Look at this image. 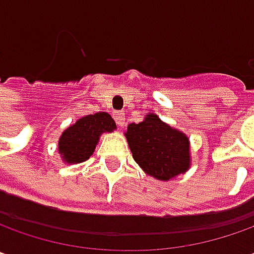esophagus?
Returning a JSON list of instances; mask_svg holds the SVG:
<instances>
[{
  "instance_id": "esophagus-1",
  "label": "esophagus",
  "mask_w": 254,
  "mask_h": 254,
  "mask_svg": "<svg viewBox=\"0 0 254 254\" xmlns=\"http://www.w3.org/2000/svg\"><path fill=\"white\" fill-rule=\"evenodd\" d=\"M114 118H115V122H117L118 127H124L125 125V114L124 112H115Z\"/></svg>"
}]
</instances>
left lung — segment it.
I'll list each match as a JSON object with an SVG mask.
<instances>
[{
  "label": "left lung",
  "mask_w": 254,
  "mask_h": 254,
  "mask_svg": "<svg viewBox=\"0 0 254 254\" xmlns=\"http://www.w3.org/2000/svg\"><path fill=\"white\" fill-rule=\"evenodd\" d=\"M127 139L135 162L154 179L167 181L190 167L187 136L154 114L143 122L127 125Z\"/></svg>",
  "instance_id": "obj_1"
}]
</instances>
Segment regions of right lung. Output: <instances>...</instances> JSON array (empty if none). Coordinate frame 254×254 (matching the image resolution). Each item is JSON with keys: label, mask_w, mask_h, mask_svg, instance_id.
Here are the masks:
<instances>
[{"label": "right lung", "mask_w": 254, "mask_h": 254, "mask_svg": "<svg viewBox=\"0 0 254 254\" xmlns=\"http://www.w3.org/2000/svg\"><path fill=\"white\" fill-rule=\"evenodd\" d=\"M115 121L107 112H98L80 118L67 127L59 140V150L67 163H81L90 159L102 132H112Z\"/></svg>", "instance_id": "add662e5"}]
</instances>
